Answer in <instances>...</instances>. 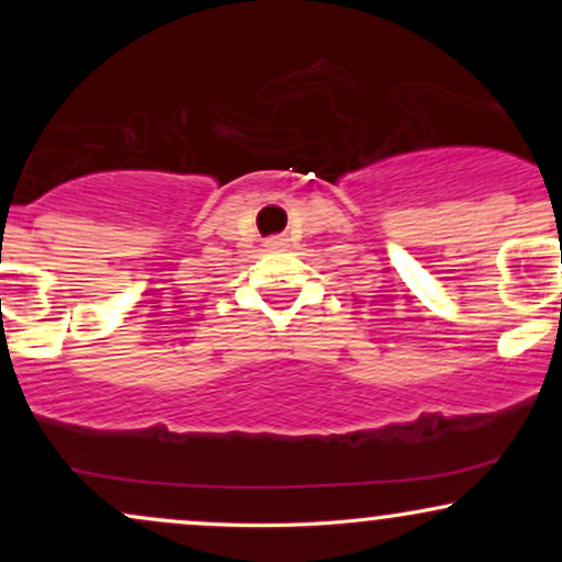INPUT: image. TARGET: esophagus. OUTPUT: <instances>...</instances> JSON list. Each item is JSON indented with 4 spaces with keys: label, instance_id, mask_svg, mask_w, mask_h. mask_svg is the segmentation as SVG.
Returning a JSON list of instances; mask_svg holds the SVG:
<instances>
[{
    "label": "esophagus",
    "instance_id": "34e87169",
    "mask_svg": "<svg viewBox=\"0 0 562 562\" xmlns=\"http://www.w3.org/2000/svg\"><path fill=\"white\" fill-rule=\"evenodd\" d=\"M267 248H288V237L285 235H277V237H269L267 240Z\"/></svg>",
    "mask_w": 562,
    "mask_h": 562
}]
</instances>
